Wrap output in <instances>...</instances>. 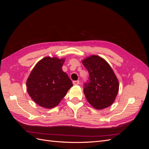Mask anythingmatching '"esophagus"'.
I'll list each match as a JSON object with an SVG mask.
<instances>
[{
	"label": "esophagus",
	"mask_w": 149,
	"mask_h": 149,
	"mask_svg": "<svg viewBox=\"0 0 149 149\" xmlns=\"http://www.w3.org/2000/svg\"><path fill=\"white\" fill-rule=\"evenodd\" d=\"M73 83L74 85H78L79 84V81H73Z\"/></svg>",
	"instance_id": "esophagus-1"
}]
</instances>
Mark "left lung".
Masks as SVG:
<instances>
[{"label": "left lung", "mask_w": 149, "mask_h": 149, "mask_svg": "<svg viewBox=\"0 0 149 149\" xmlns=\"http://www.w3.org/2000/svg\"><path fill=\"white\" fill-rule=\"evenodd\" d=\"M89 72V81L84 93L88 102L96 109L111 106L118 95L119 83L109 64L100 56L91 55L82 60Z\"/></svg>", "instance_id": "obj_1"}]
</instances>
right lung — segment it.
<instances>
[{
  "instance_id": "1",
  "label": "right lung",
  "mask_w": 149,
  "mask_h": 149,
  "mask_svg": "<svg viewBox=\"0 0 149 149\" xmlns=\"http://www.w3.org/2000/svg\"><path fill=\"white\" fill-rule=\"evenodd\" d=\"M65 58L45 57L35 65L26 80V90L32 100L47 109L55 107L73 86L62 70Z\"/></svg>"
}]
</instances>
